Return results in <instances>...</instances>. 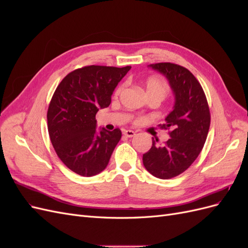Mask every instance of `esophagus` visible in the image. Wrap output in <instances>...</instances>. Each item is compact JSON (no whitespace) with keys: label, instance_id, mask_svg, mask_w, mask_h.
Listing matches in <instances>:
<instances>
[{"label":"esophagus","instance_id":"34e87169","mask_svg":"<svg viewBox=\"0 0 248 248\" xmlns=\"http://www.w3.org/2000/svg\"><path fill=\"white\" fill-rule=\"evenodd\" d=\"M123 134H124V136H126L127 138H132V137L136 136V132H134L133 130L127 129V130H124V131H123Z\"/></svg>","mask_w":248,"mask_h":248}]
</instances>
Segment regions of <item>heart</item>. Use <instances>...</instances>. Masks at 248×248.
Returning a JSON list of instances; mask_svg holds the SVG:
<instances>
[{"label":"heart","mask_w":248,"mask_h":248,"mask_svg":"<svg viewBox=\"0 0 248 248\" xmlns=\"http://www.w3.org/2000/svg\"><path fill=\"white\" fill-rule=\"evenodd\" d=\"M124 85L119 86L116 90L115 95L118 96L124 90ZM146 90L148 96H157L163 100L170 92V86L168 81L160 77H150L146 81Z\"/></svg>","instance_id":"obj_1"}]
</instances>
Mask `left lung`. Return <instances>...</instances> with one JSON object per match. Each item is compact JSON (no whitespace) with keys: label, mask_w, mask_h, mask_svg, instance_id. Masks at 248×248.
<instances>
[{"label":"left lung","mask_w":248,"mask_h":248,"mask_svg":"<svg viewBox=\"0 0 248 248\" xmlns=\"http://www.w3.org/2000/svg\"><path fill=\"white\" fill-rule=\"evenodd\" d=\"M170 82L175 106L160 128L169 129L170 139L162 145L152 140V147L142 155V163L154 177L170 179L182 174L198 158L206 141L210 109L204 90L185 67L174 63L150 64Z\"/></svg>","instance_id":"left-lung-1"}]
</instances>
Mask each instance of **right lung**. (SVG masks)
<instances>
[{
  "label": "right lung",
  "instance_id": "right-lung-1",
  "mask_svg": "<svg viewBox=\"0 0 248 248\" xmlns=\"http://www.w3.org/2000/svg\"><path fill=\"white\" fill-rule=\"evenodd\" d=\"M130 66L91 65L71 71L60 82L47 109L50 141L59 158L77 174L91 177L108 167L122 132L96 131V114L108 108L111 94Z\"/></svg>",
  "mask_w": 248,
  "mask_h": 248
}]
</instances>
